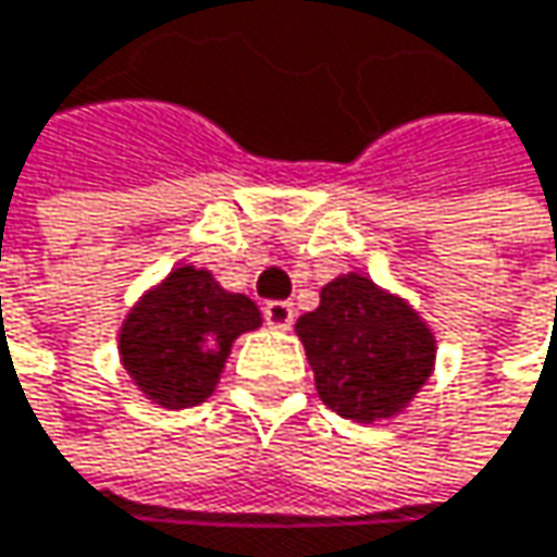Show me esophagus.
<instances>
[{"mask_svg": "<svg viewBox=\"0 0 557 557\" xmlns=\"http://www.w3.org/2000/svg\"><path fill=\"white\" fill-rule=\"evenodd\" d=\"M294 320H297V310H294V304H287V300H270V304L263 307V323H267L270 330H290Z\"/></svg>", "mask_w": 557, "mask_h": 557, "instance_id": "1", "label": "esophagus"}]
</instances>
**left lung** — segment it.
Returning <instances> with one entry per match:
<instances>
[{
  "mask_svg": "<svg viewBox=\"0 0 557 557\" xmlns=\"http://www.w3.org/2000/svg\"><path fill=\"white\" fill-rule=\"evenodd\" d=\"M297 336L323 405L359 424L408 408L434 372L437 343L428 323L362 273L326 284L320 307L297 320Z\"/></svg>",
  "mask_w": 557,
  "mask_h": 557,
  "instance_id": "obj_1",
  "label": "left lung"
}]
</instances>
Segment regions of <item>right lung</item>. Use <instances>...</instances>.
Instances as JSON below:
<instances>
[{"label": "right lung", "instance_id": "obj_1", "mask_svg": "<svg viewBox=\"0 0 557 557\" xmlns=\"http://www.w3.org/2000/svg\"><path fill=\"white\" fill-rule=\"evenodd\" d=\"M260 326L244 294H227L208 270L175 267L123 320L120 359L159 408L201 405L224 369L231 343Z\"/></svg>", "mask_w": 557, "mask_h": 557}]
</instances>
